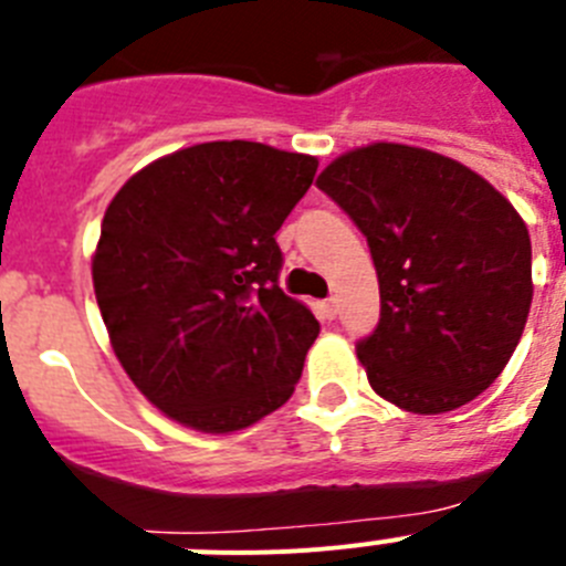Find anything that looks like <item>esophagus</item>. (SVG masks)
Listing matches in <instances>:
<instances>
[{
	"mask_svg": "<svg viewBox=\"0 0 566 566\" xmlns=\"http://www.w3.org/2000/svg\"><path fill=\"white\" fill-rule=\"evenodd\" d=\"M319 317L323 319H334L337 317V300H323V303H319Z\"/></svg>",
	"mask_w": 566,
	"mask_h": 566,
	"instance_id": "esophagus-1",
	"label": "esophagus"
}]
</instances>
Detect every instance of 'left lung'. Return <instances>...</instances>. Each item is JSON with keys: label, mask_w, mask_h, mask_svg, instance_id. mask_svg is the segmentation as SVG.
Here are the masks:
<instances>
[{"label": "left lung", "mask_w": 566, "mask_h": 566, "mask_svg": "<svg viewBox=\"0 0 566 566\" xmlns=\"http://www.w3.org/2000/svg\"><path fill=\"white\" fill-rule=\"evenodd\" d=\"M317 187L357 223L377 269L379 323L357 343L374 391L424 417L476 399L530 314L522 214L464 164L408 144L339 155Z\"/></svg>", "instance_id": "1"}]
</instances>
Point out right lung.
<instances>
[{"mask_svg":"<svg viewBox=\"0 0 566 566\" xmlns=\"http://www.w3.org/2000/svg\"><path fill=\"white\" fill-rule=\"evenodd\" d=\"M314 155L209 142L164 155L109 201L93 289L135 388L175 422L232 433L294 394L319 323L277 286L274 232Z\"/></svg>","mask_w":566,"mask_h":566,"instance_id":"add662e5","label":"right lung"}]
</instances>
